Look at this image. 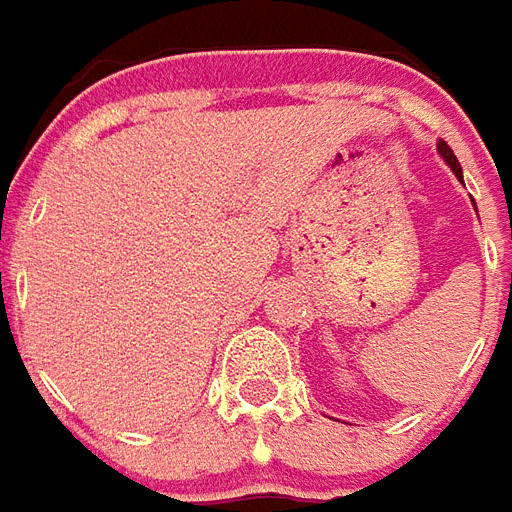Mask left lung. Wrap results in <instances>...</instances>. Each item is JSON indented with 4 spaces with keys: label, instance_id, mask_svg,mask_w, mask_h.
I'll list each match as a JSON object with an SVG mask.
<instances>
[{
    "label": "left lung",
    "instance_id": "obj_1",
    "mask_svg": "<svg viewBox=\"0 0 512 512\" xmlns=\"http://www.w3.org/2000/svg\"><path fill=\"white\" fill-rule=\"evenodd\" d=\"M438 154H441V157H444V162H447L449 168H452V173H455V176H458V179L463 181V170H460L458 157H455V154H452V148H449L447 143H444V140H438Z\"/></svg>",
    "mask_w": 512,
    "mask_h": 512
}]
</instances>
